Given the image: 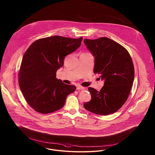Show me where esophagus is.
I'll return each mask as SVG.
<instances>
[{"label": "esophagus", "instance_id": "esophagus-1", "mask_svg": "<svg viewBox=\"0 0 155 155\" xmlns=\"http://www.w3.org/2000/svg\"><path fill=\"white\" fill-rule=\"evenodd\" d=\"M85 89L84 87H81V86H78V87H77V89H78V90H81V89Z\"/></svg>", "mask_w": 155, "mask_h": 155}]
</instances>
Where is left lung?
<instances>
[{"label":"left lung","mask_w":155,"mask_h":155,"mask_svg":"<svg viewBox=\"0 0 155 155\" xmlns=\"http://www.w3.org/2000/svg\"><path fill=\"white\" fill-rule=\"evenodd\" d=\"M84 44L95 56V74L104 80L100 91L89 87V102L84 104L88 111L107 116L116 112L125 103L134 80V67L124 47L106 37L85 39Z\"/></svg>","instance_id":"obj_1"}]
</instances>
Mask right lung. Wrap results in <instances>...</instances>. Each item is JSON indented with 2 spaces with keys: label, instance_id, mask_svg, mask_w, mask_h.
I'll return each instance as SVG.
<instances>
[{
  "label": "right lung",
  "instance_id": "add662e5",
  "mask_svg": "<svg viewBox=\"0 0 155 155\" xmlns=\"http://www.w3.org/2000/svg\"><path fill=\"white\" fill-rule=\"evenodd\" d=\"M82 38L52 36L38 39L25 52L18 73L20 88L34 110L48 114L64 105L67 96L76 89L56 78L67 54L76 51Z\"/></svg>",
  "mask_w": 155,
  "mask_h": 155
}]
</instances>
